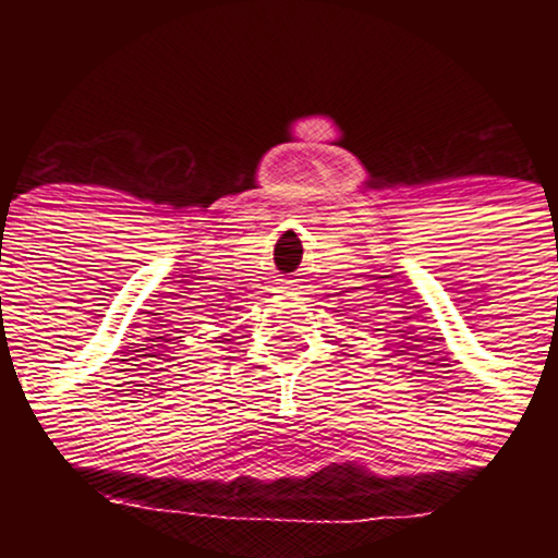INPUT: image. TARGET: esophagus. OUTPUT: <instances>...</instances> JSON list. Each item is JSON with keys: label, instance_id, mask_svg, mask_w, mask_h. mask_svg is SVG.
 Wrapping results in <instances>:
<instances>
[{"label": "esophagus", "instance_id": "esophagus-1", "mask_svg": "<svg viewBox=\"0 0 558 558\" xmlns=\"http://www.w3.org/2000/svg\"><path fill=\"white\" fill-rule=\"evenodd\" d=\"M288 286H293V280H286V288H288Z\"/></svg>", "mask_w": 558, "mask_h": 558}]
</instances>
